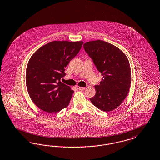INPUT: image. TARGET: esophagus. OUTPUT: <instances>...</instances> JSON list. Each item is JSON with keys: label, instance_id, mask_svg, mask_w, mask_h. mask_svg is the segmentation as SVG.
<instances>
[{"label": "esophagus", "instance_id": "34e87169", "mask_svg": "<svg viewBox=\"0 0 160 160\" xmlns=\"http://www.w3.org/2000/svg\"><path fill=\"white\" fill-rule=\"evenodd\" d=\"M78 89L83 91V90H84L86 89V88H83V87H78Z\"/></svg>", "mask_w": 160, "mask_h": 160}]
</instances>
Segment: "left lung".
Wrapping results in <instances>:
<instances>
[{"mask_svg":"<svg viewBox=\"0 0 160 160\" xmlns=\"http://www.w3.org/2000/svg\"><path fill=\"white\" fill-rule=\"evenodd\" d=\"M83 47L103 76L100 84L95 86L96 94L90 101L103 111H111L121 105L130 88L128 57L118 48L100 40L86 42Z\"/></svg>","mask_w":160,"mask_h":160,"instance_id":"left-lung-1","label":"left lung"}]
</instances>
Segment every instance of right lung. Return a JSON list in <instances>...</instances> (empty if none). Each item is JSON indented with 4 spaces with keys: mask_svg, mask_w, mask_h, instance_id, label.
Masks as SVG:
<instances>
[{
    "mask_svg": "<svg viewBox=\"0 0 160 160\" xmlns=\"http://www.w3.org/2000/svg\"><path fill=\"white\" fill-rule=\"evenodd\" d=\"M83 41H53L30 58L26 72L27 89L34 103L49 113L67 107L74 91L60 82L65 68L80 51Z\"/></svg>",
    "mask_w": 160,
    "mask_h": 160,
    "instance_id": "obj_1",
    "label": "right lung"
}]
</instances>
